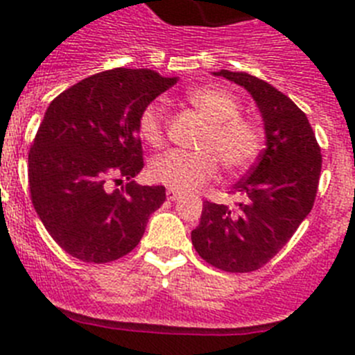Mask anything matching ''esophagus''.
Listing matches in <instances>:
<instances>
[{
  "label": "esophagus",
  "mask_w": 355,
  "mask_h": 355,
  "mask_svg": "<svg viewBox=\"0 0 355 355\" xmlns=\"http://www.w3.org/2000/svg\"><path fill=\"white\" fill-rule=\"evenodd\" d=\"M181 197V192L174 190V188H168L167 190V199L168 200H178Z\"/></svg>",
  "instance_id": "esophagus-1"
}]
</instances>
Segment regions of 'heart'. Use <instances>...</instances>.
<instances>
[{
    "mask_svg": "<svg viewBox=\"0 0 355 355\" xmlns=\"http://www.w3.org/2000/svg\"><path fill=\"white\" fill-rule=\"evenodd\" d=\"M187 101L208 121V130L200 142V149L205 150H168L156 156L150 162V178L180 192H193L215 178L218 159L229 172L250 167L258 158L261 137L258 128L240 115L236 96L220 85H202L188 90ZM139 133L149 146L162 144V105H149L140 114Z\"/></svg>",
    "mask_w": 355,
    "mask_h": 355,
    "instance_id": "heart-1",
    "label": "heart"
}]
</instances>
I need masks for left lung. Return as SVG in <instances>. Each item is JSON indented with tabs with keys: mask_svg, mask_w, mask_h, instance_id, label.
<instances>
[{
	"mask_svg": "<svg viewBox=\"0 0 355 355\" xmlns=\"http://www.w3.org/2000/svg\"><path fill=\"white\" fill-rule=\"evenodd\" d=\"M252 96L265 124L266 147L249 175L234 184L236 208L206 200L192 243L224 272H252L270 261L309 215L318 190L322 155L306 114L270 83L247 72H213Z\"/></svg>",
	"mask_w": 355,
	"mask_h": 355,
	"instance_id": "1",
	"label": "left lung"
}]
</instances>
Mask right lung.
<instances>
[{"label": "right lung", "instance_id": "obj_1", "mask_svg": "<svg viewBox=\"0 0 355 355\" xmlns=\"http://www.w3.org/2000/svg\"><path fill=\"white\" fill-rule=\"evenodd\" d=\"M178 78L150 69H112L55 97L28 153L31 202L72 258L110 263L139 245L165 187H142L139 119ZM130 183L112 191L110 182Z\"/></svg>", "mask_w": 355, "mask_h": 355}]
</instances>
